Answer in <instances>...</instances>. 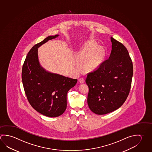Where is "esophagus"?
I'll return each instance as SVG.
<instances>
[{"mask_svg":"<svg viewBox=\"0 0 152 152\" xmlns=\"http://www.w3.org/2000/svg\"><path fill=\"white\" fill-rule=\"evenodd\" d=\"M79 82H80V83H84L85 82V80H84V79L83 78H80L79 80Z\"/></svg>","mask_w":152,"mask_h":152,"instance_id":"obj_1","label":"esophagus"}]
</instances>
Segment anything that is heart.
I'll list each match as a JSON object with an SVG mask.
<instances>
[{
  "label": "heart",
  "instance_id": "b5f03b06",
  "mask_svg": "<svg viewBox=\"0 0 152 152\" xmlns=\"http://www.w3.org/2000/svg\"><path fill=\"white\" fill-rule=\"evenodd\" d=\"M105 51L101 46H96L93 42L85 44L77 55V58L83 69L90 72L96 69L104 60Z\"/></svg>",
  "mask_w": 152,
  "mask_h": 152
}]
</instances>
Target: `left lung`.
Listing matches in <instances>:
<instances>
[{
  "instance_id": "8db88e82",
  "label": "left lung",
  "mask_w": 152,
  "mask_h": 152,
  "mask_svg": "<svg viewBox=\"0 0 152 152\" xmlns=\"http://www.w3.org/2000/svg\"><path fill=\"white\" fill-rule=\"evenodd\" d=\"M109 59L98 69L88 74L85 82L89 89L88 104L96 114H106L119 108L130 92L133 64L128 50L122 43L110 37Z\"/></svg>"
}]
</instances>
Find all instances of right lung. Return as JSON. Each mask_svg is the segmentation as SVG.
Returning a JSON list of instances; mask_svg holds the SVG:
<instances>
[{
    "label": "right lung",
    "instance_id": "1",
    "mask_svg": "<svg viewBox=\"0 0 152 152\" xmlns=\"http://www.w3.org/2000/svg\"><path fill=\"white\" fill-rule=\"evenodd\" d=\"M59 35L50 36L32 47L27 54L22 70V80L28 100L37 112L48 117H58L67 108L68 91L77 79L46 71L40 66L38 48Z\"/></svg>",
    "mask_w": 152,
    "mask_h": 152
}]
</instances>
